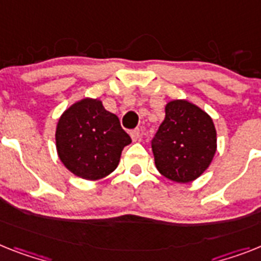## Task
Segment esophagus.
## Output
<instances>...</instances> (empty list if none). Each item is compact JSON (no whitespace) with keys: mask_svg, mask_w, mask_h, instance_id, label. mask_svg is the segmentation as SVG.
Returning <instances> with one entry per match:
<instances>
[{"mask_svg":"<svg viewBox=\"0 0 261 261\" xmlns=\"http://www.w3.org/2000/svg\"><path fill=\"white\" fill-rule=\"evenodd\" d=\"M131 135V139H133V142H138L139 139H141V131L139 130H133L130 133Z\"/></svg>","mask_w":261,"mask_h":261,"instance_id":"esophagus-1","label":"esophagus"}]
</instances>
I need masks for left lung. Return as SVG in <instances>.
<instances>
[{"label": "left lung", "mask_w": 261, "mask_h": 261, "mask_svg": "<svg viewBox=\"0 0 261 261\" xmlns=\"http://www.w3.org/2000/svg\"><path fill=\"white\" fill-rule=\"evenodd\" d=\"M152 141L155 166L176 183H190L210 167L218 148L214 120L187 99H172Z\"/></svg>", "instance_id": "1"}]
</instances>
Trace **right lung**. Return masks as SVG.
Instances as JSON below:
<instances>
[{
    "instance_id": "right-lung-1",
    "label": "right lung",
    "mask_w": 261,
    "mask_h": 261,
    "mask_svg": "<svg viewBox=\"0 0 261 261\" xmlns=\"http://www.w3.org/2000/svg\"><path fill=\"white\" fill-rule=\"evenodd\" d=\"M131 138L115 114L98 98L76 100L58 119L56 148L62 164L75 176L98 180L117 168Z\"/></svg>"
}]
</instances>
